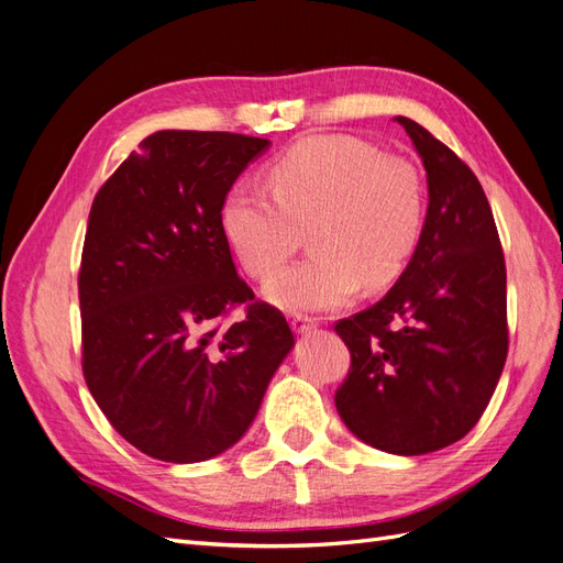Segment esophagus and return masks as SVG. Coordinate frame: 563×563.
<instances>
[{
  "label": "esophagus",
  "mask_w": 563,
  "mask_h": 563,
  "mask_svg": "<svg viewBox=\"0 0 563 563\" xmlns=\"http://www.w3.org/2000/svg\"><path fill=\"white\" fill-rule=\"evenodd\" d=\"M291 327H294V331H296L298 335L310 333L312 329H317V319H312V317H308V314H294V317H291Z\"/></svg>",
  "instance_id": "obj_1"
}]
</instances>
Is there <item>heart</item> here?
I'll return each instance as SVG.
<instances>
[{
    "label": "heart",
    "mask_w": 563,
    "mask_h": 563,
    "mask_svg": "<svg viewBox=\"0 0 563 563\" xmlns=\"http://www.w3.org/2000/svg\"><path fill=\"white\" fill-rule=\"evenodd\" d=\"M269 195L236 185L220 207V228L236 261L267 279L302 246L314 253L265 288L288 312L347 305L362 284H395L424 225V180L401 155L354 135H312L288 147L267 172Z\"/></svg>",
    "instance_id": "heart-1"
}]
</instances>
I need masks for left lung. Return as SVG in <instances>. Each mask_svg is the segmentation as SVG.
I'll return each mask as SVG.
<instances>
[{"mask_svg": "<svg viewBox=\"0 0 563 563\" xmlns=\"http://www.w3.org/2000/svg\"><path fill=\"white\" fill-rule=\"evenodd\" d=\"M428 172V216L387 296L335 323L352 364L335 408L354 437L395 455L463 439L507 360V272L482 183L453 150L397 117Z\"/></svg>", "mask_w": 563, "mask_h": 563, "instance_id": "8db88e82", "label": "left lung"}]
</instances>
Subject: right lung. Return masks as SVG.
Segmentation results:
<instances>
[{"label": "right lung", "instance_id": "1", "mask_svg": "<svg viewBox=\"0 0 563 563\" xmlns=\"http://www.w3.org/2000/svg\"><path fill=\"white\" fill-rule=\"evenodd\" d=\"M269 141L157 131L100 187L79 267L81 368L129 444L164 463L228 451L294 347L236 275L220 207ZM236 303L244 320L224 327Z\"/></svg>", "mask_w": 563, "mask_h": 563}]
</instances>
